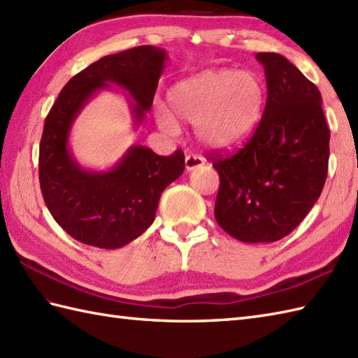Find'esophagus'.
<instances>
[{
  "mask_svg": "<svg viewBox=\"0 0 358 358\" xmlns=\"http://www.w3.org/2000/svg\"><path fill=\"white\" fill-rule=\"evenodd\" d=\"M186 163V169L187 171H194L196 169V167H200L204 164V158L200 157V155H194V154H189L185 159Z\"/></svg>",
  "mask_w": 358,
  "mask_h": 358,
  "instance_id": "1",
  "label": "esophagus"
}]
</instances>
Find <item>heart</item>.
<instances>
[{"mask_svg":"<svg viewBox=\"0 0 358 358\" xmlns=\"http://www.w3.org/2000/svg\"><path fill=\"white\" fill-rule=\"evenodd\" d=\"M167 112L162 124L177 131L175 121L195 124V135L204 148L229 150L241 146L260 124L266 89L254 72L214 69L178 81L167 92Z\"/></svg>","mask_w":358,"mask_h":358,"instance_id":"heart-1","label":"heart"}]
</instances>
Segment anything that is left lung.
I'll return each mask as SVG.
<instances>
[{
	"label": "left lung",
	"instance_id": "8db88e82",
	"mask_svg": "<svg viewBox=\"0 0 358 358\" xmlns=\"http://www.w3.org/2000/svg\"><path fill=\"white\" fill-rule=\"evenodd\" d=\"M268 98L260 124L234 154L209 152L220 175L215 220L231 237L272 243L291 234L320 196L329 162L322 95L283 55L257 53Z\"/></svg>",
	"mask_w": 358,
	"mask_h": 358
}]
</instances>
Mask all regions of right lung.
I'll use <instances>...</instances> for the list:
<instances>
[{"label":"right lung","mask_w":358,"mask_h":358,"mask_svg":"<svg viewBox=\"0 0 358 358\" xmlns=\"http://www.w3.org/2000/svg\"><path fill=\"white\" fill-rule=\"evenodd\" d=\"M166 59L155 45L103 57L67 81L45 117L38 164L43 199L55 222L80 243L117 249L138 238L154 223L162 192L185 171L181 149L163 157L132 146L110 171L89 172L67 146L73 120L109 83L131 94L138 126L154 101Z\"/></svg>","instance_id":"1"}]
</instances>
